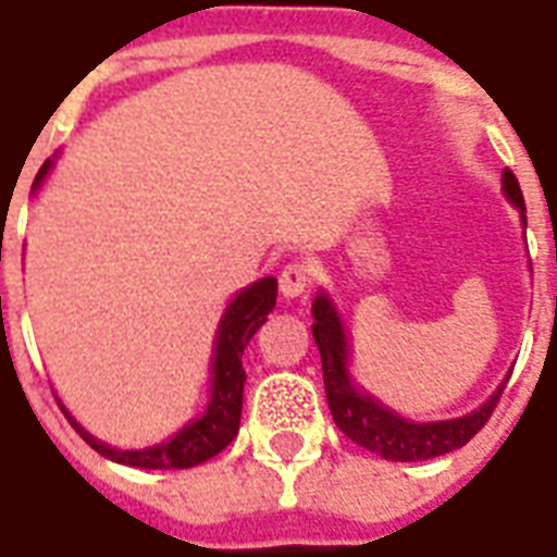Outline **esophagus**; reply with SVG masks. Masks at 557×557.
<instances>
[{
  "instance_id": "esophagus-1",
  "label": "esophagus",
  "mask_w": 557,
  "mask_h": 557,
  "mask_svg": "<svg viewBox=\"0 0 557 557\" xmlns=\"http://www.w3.org/2000/svg\"><path fill=\"white\" fill-rule=\"evenodd\" d=\"M313 275H317V270L310 261H290L278 275V290H282L284 299H296V296L310 290Z\"/></svg>"
}]
</instances>
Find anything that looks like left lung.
Instances as JSON below:
<instances>
[{"label": "left lung", "instance_id": "left-lung-1", "mask_svg": "<svg viewBox=\"0 0 557 557\" xmlns=\"http://www.w3.org/2000/svg\"><path fill=\"white\" fill-rule=\"evenodd\" d=\"M503 188L508 200L523 211V191L511 171L503 174ZM313 339L322 357V377H325V395L331 416L337 421L343 433L357 442L366 450L392 459V462H421V459H435L462 447L480 433L485 421L491 418L494 407L499 404V395L506 389V383L491 395L488 404H482L476 412L454 421H433V424H416L407 418L395 416L392 409L381 407L372 395H363L351 386L346 369V334L339 322L334 305L325 296H317L313 301Z\"/></svg>", "mask_w": 557, "mask_h": 557}]
</instances>
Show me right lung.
I'll use <instances>...</instances> for the list:
<instances>
[{"instance_id":"obj_1","label":"right lung","mask_w":557,"mask_h":557,"mask_svg":"<svg viewBox=\"0 0 557 557\" xmlns=\"http://www.w3.org/2000/svg\"><path fill=\"white\" fill-rule=\"evenodd\" d=\"M49 171V162L40 168V183ZM275 290L278 282L275 278H261V282L249 284L247 290L238 293V299L232 301L226 317L220 322L218 346H214V369H211V400L202 418L183 426L171 442H162L148 450H115L107 447L103 442L92 438L84 426L77 424L75 418L63 409V416L69 418V424L75 426L81 438H84L92 450H98L113 462L131 465V468H148V471H171V468H194V465L206 462L211 456H218L223 447H230V442L238 435L240 424V407H244V348L252 339L258 327L264 325L267 313L275 308Z\"/></svg>"}]
</instances>
